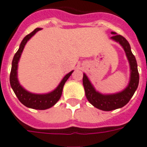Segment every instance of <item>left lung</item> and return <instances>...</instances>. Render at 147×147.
I'll return each instance as SVG.
<instances>
[{
	"label": "left lung",
	"instance_id": "obj_1",
	"mask_svg": "<svg viewBox=\"0 0 147 147\" xmlns=\"http://www.w3.org/2000/svg\"><path fill=\"white\" fill-rule=\"evenodd\" d=\"M111 33L114 34V36H111V39L118 42L122 46L130 64L131 77H130L129 86L121 93L111 94V95H104L96 91L92 84L90 83V80L88 79L87 76H86V74H83V79H82L86 96L88 101L96 108L105 111H110L121 108L128 104L137 89L139 80H140L137 62L135 56L131 53V47L129 42L122 36L117 35L115 32H112Z\"/></svg>",
	"mask_w": 147,
	"mask_h": 147
}]
</instances>
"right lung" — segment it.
I'll return each mask as SVG.
<instances>
[{"mask_svg": "<svg viewBox=\"0 0 147 147\" xmlns=\"http://www.w3.org/2000/svg\"><path fill=\"white\" fill-rule=\"evenodd\" d=\"M39 30H40V28H36V29H34L32 32H30L26 36H25V38L22 41L19 49L18 50V51L16 52L14 56V58H13L11 70V73H10V84L19 101L26 107L32 108V109L45 110L54 106V104L59 100V99L61 98V94H62L64 85H65V82L68 80V78L70 77L71 73L73 72V71H71V72L67 74L64 77V79H62V81L61 82L59 86L53 92L47 93V94H34V93H29L22 87L18 82V79H17V68H18V61H19L22 52L23 51L24 47L27 43V41Z\"/></svg>", "mask_w": 147, "mask_h": 147, "instance_id": "obj_1", "label": "right lung"}]
</instances>
